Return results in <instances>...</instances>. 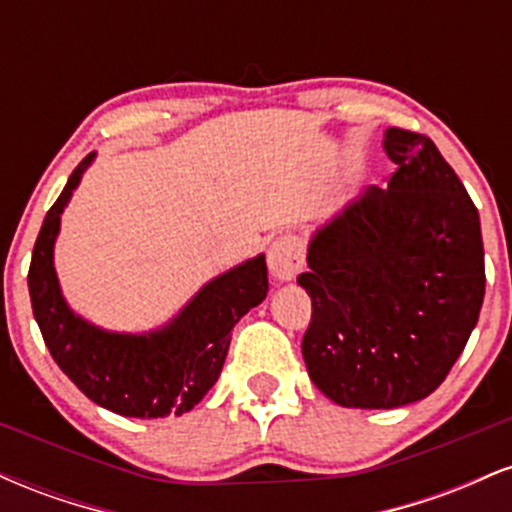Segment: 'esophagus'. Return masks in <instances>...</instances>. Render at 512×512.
I'll return each mask as SVG.
<instances>
[{
  "label": "esophagus",
  "instance_id": "1",
  "mask_svg": "<svg viewBox=\"0 0 512 512\" xmlns=\"http://www.w3.org/2000/svg\"><path fill=\"white\" fill-rule=\"evenodd\" d=\"M303 243L301 238L296 236H279L269 248L267 262H269V272L279 284H289L298 276L303 267Z\"/></svg>",
  "mask_w": 512,
  "mask_h": 512
}]
</instances>
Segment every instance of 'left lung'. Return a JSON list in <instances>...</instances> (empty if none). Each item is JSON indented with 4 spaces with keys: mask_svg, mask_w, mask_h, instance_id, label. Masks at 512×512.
<instances>
[{
    "mask_svg": "<svg viewBox=\"0 0 512 512\" xmlns=\"http://www.w3.org/2000/svg\"><path fill=\"white\" fill-rule=\"evenodd\" d=\"M387 190L315 231L298 284L313 301L303 361L339 407L419 402L455 366L484 303L479 211L436 144L390 127Z\"/></svg>",
    "mask_w": 512,
    "mask_h": 512,
    "instance_id": "8db88e82",
    "label": "left lung"
}]
</instances>
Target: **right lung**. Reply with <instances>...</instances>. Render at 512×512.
I'll return each mask as SVG.
<instances>
[{"label":"right lung","instance_id":"add662e5","mask_svg":"<svg viewBox=\"0 0 512 512\" xmlns=\"http://www.w3.org/2000/svg\"><path fill=\"white\" fill-rule=\"evenodd\" d=\"M93 158L88 154L69 175L35 240L28 269L35 322L62 373L98 407L132 419L180 416L219 380L240 317L267 298V262L257 255L219 274L158 330L110 332L84 320L62 296L55 240L62 211Z\"/></svg>","mask_w":512,"mask_h":512}]
</instances>
